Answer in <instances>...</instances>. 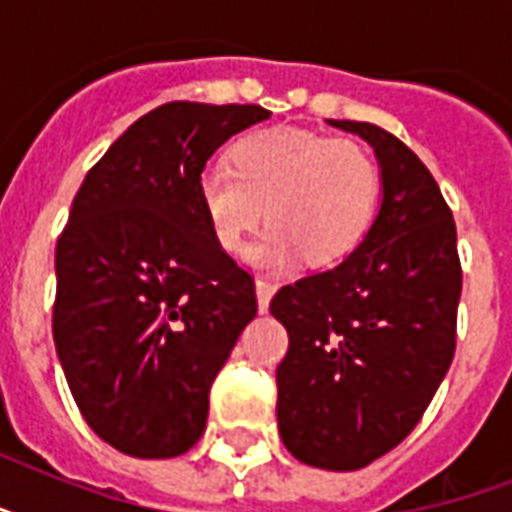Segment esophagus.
Wrapping results in <instances>:
<instances>
[{"mask_svg":"<svg viewBox=\"0 0 512 512\" xmlns=\"http://www.w3.org/2000/svg\"><path fill=\"white\" fill-rule=\"evenodd\" d=\"M276 289H279V284H276V281H265V279L255 281L257 308H260V313L268 311V303H271V297L276 295Z\"/></svg>","mask_w":512,"mask_h":512,"instance_id":"34e87169","label":"esophagus"}]
</instances>
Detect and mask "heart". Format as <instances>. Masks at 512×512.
Returning <instances> with one entry per match:
<instances>
[{"label":"heart","instance_id":"b5f03b06","mask_svg":"<svg viewBox=\"0 0 512 512\" xmlns=\"http://www.w3.org/2000/svg\"><path fill=\"white\" fill-rule=\"evenodd\" d=\"M231 162L199 175L201 212L231 255L247 247L249 233L268 217L273 225L249 252L260 268H287L303 255L335 263L372 225L380 175L353 140L273 127L239 140Z\"/></svg>","mask_w":512,"mask_h":512}]
</instances>
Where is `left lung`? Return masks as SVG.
<instances>
[{"mask_svg": "<svg viewBox=\"0 0 512 512\" xmlns=\"http://www.w3.org/2000/svg\"><path fill=\"white\" fill-rule=\"evenodd\" d=\"M327 124L372 146L380 209L342 263L271 300L289 332L276 414L297 460L358 470L412 433L449 372L462 268L452 209L412 148L377 124Z\"/></svg>", "mask_w": 512, "mask_h": 512, "instance_id": "obj_1", "label": "left lung"}]
</instances>
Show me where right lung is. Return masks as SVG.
Segmentation results:
<instances>
[{
	"label": "right lung",
	"instance_id": "right-lung-1",
	"mask_svg": "<svg viewBox=\"0 0 512 512\" xmlns=\"http://www.w3.org/2000/svg\"><path fill=\"white\" fill-rule=\"evenodd\" d=\"M271 111L164 103L108 148L55 247L52 337L84 420L140 460L188 452L209 388L255 319V281L225 255L196 183L225 140Z\"/></svg>",
	"mask_w": 512,
	"mask_h": 512
}]
</instances>
